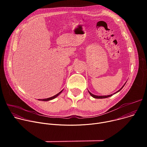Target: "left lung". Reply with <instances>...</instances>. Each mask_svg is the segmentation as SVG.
Segmentation results:
<instances>
[{
    "label": "left lung",
    "instance_id": "1",
    "mask_svg": "<svg viewBox=\"0 0 147 147\" xmlns=\"http://www.w3.org/2000/svg\"><path fill=\"white\" fill-rule=\"evenodd\" d=\"M126 83V82H125ZM125 83L124 84V86L119 90H118L117 92H116L115 93H114V94H111V95H103V96H97V95H94V94H91L89 91H88V92H89V93H90V94L93 97V98H97V99H102V98H108V97H110V96H112L113 94H116L117 92H119L122 88H123V87L124 86V85L125 84Z\"/></svg>",
    "mask_w": 147,
    "mask_h": 147
}]
</instances>
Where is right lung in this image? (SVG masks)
Listing matches in <instances>:
<instances>
[{
    "instance_id": "right-lung-1",
    "label": "right lung",
    "mask_w": 147,
    "mask_h": 147,
    "mask_svg": "<svg viewBox=\"0 0 147 147\" xmlns=\"http://www.w3.org/2000/svg\"><path fill=\"white\" fill-rule=\"evenodd\" d=\"M63 90H61L60 92H59L58 94H57L56 95H54V96H52V97H50V98H46V99H38L39 100H42V101H48V100H52V99H55V98H56L61 92H62V91Z\"/></svg>"
}]
</instances>
